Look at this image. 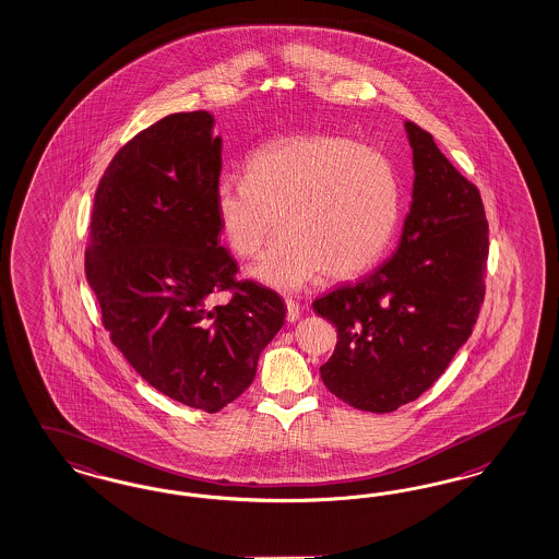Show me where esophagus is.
Instances as JSON below:
<instances>
[{
	"mask_svg": "<svg viewBox=\"0 0 559 559\" xmlns=\"http://www.w3.org/2000/svg\"><path fill=\"white\" fill-rule=\"evenodd\" d=\"M285 304H287V320H289V322H295V320L299 318V313H301L299 304H297V301H293V299H287Z\"/></svg>",
	"mask_w": 559,
	"mask_h": 559,
	"instance_id": "esophagus-1",
	"label": "esophagus"
}]
</instances>
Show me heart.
<instances>
[{
    "label": "heart",
    "instance_id": "1",
    "mask_svg": "<svg viewBox=\"0 0 559 559\" xmlns=\"http://www.w3.org/2000/svg\"><path fill=\"white\" fill-rule=\"evenodd\" d=\"M214 216L239 258L264 248L278 216L285 233L250 274L295 290L320 272L347 281L382 258L401 218V181L384 154L357 140L281 135L251 154L246 177H218Z\"/></svg>",
    "mask_w": 559,
    "mask_h": 559
}]
</instances>
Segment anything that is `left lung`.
Listing matches in <instances>:
<instances>
[{
  "instance_id": "obj_1",
  "label": "left lung",
  "mask_w": 559,
  "mask_h": 559,
  "mask_svg": "<svg viewBox=\"0 0 559 559\" xmlns=\"http://www.w3.org/2000/svg\"><path fill=\"white\" fill-rule=\"evenodd\" d=\"M413 151V200L399 248L364 278L313 301L336 326L320 367L347 405L390 413L440 378L477 324L485 297L489 227L479 190L427 134L405 121Z\"/></svg>"
}]
</instances>
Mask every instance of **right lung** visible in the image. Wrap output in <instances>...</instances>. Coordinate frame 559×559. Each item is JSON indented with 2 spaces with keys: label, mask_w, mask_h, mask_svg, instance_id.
<instances>
[{
  "label": "right lung",
  "mask_w": 559,
  "mask_h": 559,
  "mask_svg": "<svg viewBox=\"0 0 559 559\" xmlns=\"http://www.w3.org/2000/svg\"><path fill=\"white\" fill-rule=\"evenodd\" d=\"M209 111L174 114L134 135L95 193L86 278L103 326L135 371L181 405L216 413L253 382L285 324L274 290L235 283L218 246L214 186L223 138ZM234 299L216 307L221 289Z\"/></svg>",
  "instance_id": "right-lung-1"
}]
</instances>
